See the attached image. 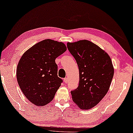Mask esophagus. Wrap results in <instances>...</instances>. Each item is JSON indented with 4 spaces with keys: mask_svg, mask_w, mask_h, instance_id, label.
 Wrapping results in <instances>:
<instances>
[{
    "mask_svg": "<svg viewBox=\"0 0 133 133\" xmlns=\"http://www.w3.org/2000/svg\"><path fill=\"white\" fill-rule=\"evenodd\" d=\"M64 82H65V83H68V78H64Z\"/></svg>",
    "mask_w": 133,
    "mask_h": 133,
    "instance_id": "esophagus-1",
    "label": "esophagus"
}]
</instances>
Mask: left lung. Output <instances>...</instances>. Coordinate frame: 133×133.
I'll return each mask as SVG.
<instances>
[{
	"instance_id": "8db88e82",
	"label": "left lung",
	"mask_w": 133,
	"mask_h": 133,
	"mask_svg": "<svg viewBox=\"0 0 133 133\" xmlns=\"http://www.w3.org/2000/svg\"><path fill=\"white\" fill-rule=\"evenodd\" d=\"M67 48L79 72L78 88L71 92L72 100L81 110L90 109L109 90L114 75L111 59L107 52L90 41L68 42Z\"/></svg>"
}]
</instances>
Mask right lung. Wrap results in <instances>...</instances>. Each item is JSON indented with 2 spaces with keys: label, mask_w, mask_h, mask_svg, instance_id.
Here are the masks:
<instances>
[{
  "label": "right lung",
  "mask_w": 133,
  "mask_h": 133,
  "mask_svg": "<svg viewBox=\"0 0 133 133\" xmlns=\"http://www.w3.org/2000/svg\"><path fill=\"white\" fill-rule=\"evenodd\" d=\"M66 51L64 43L48 39L27 50L19 60L17 82L25 96L35 105L44 106L54 99L63 81L58 77L55 59Z\"/></svg>",
  "instance_id": "add662e5"
}]
</instances>
